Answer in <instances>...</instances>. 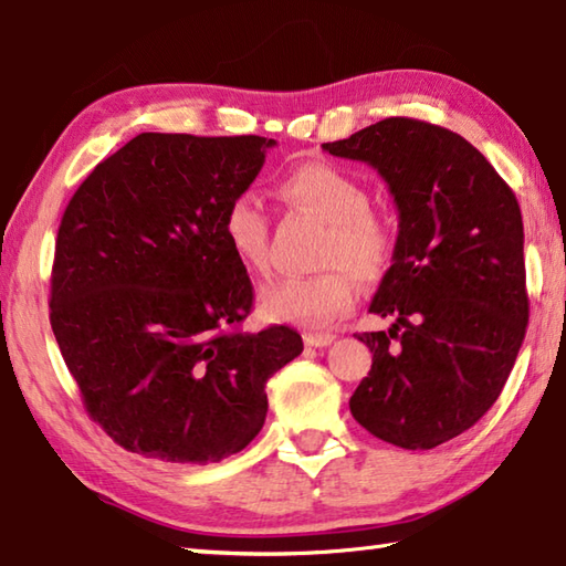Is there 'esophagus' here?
Here are the masks:
<instances>
[{"mask_svg": "<svg viewBox=\"0 0 566 566\" xmlns=\"http://www.w3.org/2000/svg\"><path fill=\"white\" fill-rule=\"evenodd\" d=\"M334 342V334H314V332H310V334H304V344L306 346H314V348H322V346H328Z\"/></svg>", "mask_w": 566, "mask_h": 566, "instance_id": "1", "label": "esophagus"}]
</instances>
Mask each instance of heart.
Wrapping results in <instances>:
<instances>
[{
  "mask_svg": "<svg viewBox=\"0 0 566 566\" xmlns=\"http://www.w3.org/2000/svg\"><path fill=\"white\" fill-rule=\"evenodd\" d=\"M284 200L310 210L328 224L318 264L328 266L314 276L264 286L262 314L270 322L326 326L344 316L356 302V280H381L394 256V232L386 220L368 210L371 198L361 182L326 160L294 166L280 182ZM222 234L232 254L252 272L270 266V220L252 192H240L222 214Z\"/></svg>",
  "mask_w": 566,
  "mask_h": 566,
  "instance_id": "heart-1",
  "label": "heart"
}]
</instances>
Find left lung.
<instances>
[{"mask_svg": "<svg viewBox=\"0 0 566 566\" xmlns=\"http://www.w3.org/2000/svg\"><path fill=\"white\" fill-rule=\"evenodd\" d=\"M322 148L378 170L398 208L394 264L368 306L394 324L358 334L374 364L348 408L398 448L448 443L495 403L525 338L515 192L465 138L426 120L384 118Z\"/></svg>", "mask_w": 566, "mask_h": 566, "instance_id": "obj_1", "label": "left lung"}]
</instances>
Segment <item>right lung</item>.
<instances>
[{"label":"right lung","instance_id":"add662e5","mask_svg":"<svg viewBox=\"0 0 566 566\" xmlns=\"http://www.w3.org/2000/svg\"><path fill=\"white\" fill-rule=\"evenodd\" d=\"M272 146L140 133L66 205L51 328L86 413L130 453L176 465L240 453L264 426L270 376L302 354L290 326L242 332L254 290L222 234Z\"/></svg>","mask_w":566,"mask_h":566}]
</instances>
